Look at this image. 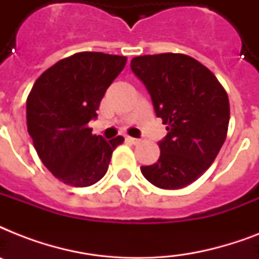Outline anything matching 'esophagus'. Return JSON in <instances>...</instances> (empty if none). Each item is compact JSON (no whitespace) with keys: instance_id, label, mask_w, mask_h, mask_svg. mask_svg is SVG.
<instances>
[{"instance_id":"obj_1","label":"esophagus","mask_w":259,"mask_h":259,"mask_svg":"<svg viewBox=\"0 0 259 259\" xmlns=\"http://www.w3.org/2000/svg\"><path fill=\"white\" fill-rule=\"evenodd\" d=\"M126 141L130 142V144H133V145H138L141 140H138V138H133V137H126Z\"/></svg>"}]
</instances>
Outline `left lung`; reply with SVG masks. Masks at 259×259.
Here are the masks:
<instances>
[{"mask_svg":"<svg viewBox=\"0 0 259 259\" xmlns=\"http://www.w3.org/2000/svg\"><path fill=\"white\" fill-rule=\"evenodd\" d=\"M130 67L168 130L158 142V161L141 166L142 175L158 188H184L208 169L225 142L227 93L207 67L187 55L137 56Z\"/></svg>","mask_w":259,"mask_h":259,"instance_id":"1","label":"left lung"}]
</instances>
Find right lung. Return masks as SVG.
Returning <instances> with one entry per match:
<instances>
[{"instance_id":"obj_1","label":"right lung","mask_w":259,"mask_h":259,"mask_svg":"<svg viewBox=\"0 0 259 259\" xmlns=\"http://www.w3.org/2000/svg\"><path fill=\"white\" fill-rule=\"evenodd\" d=\"M127 59L79 52L44 71L26 99V125L42 164L72 187H89L105 176L123 137L106 141L89 122L98 117L106 90Z\"/></svg>"}]
</instances>
